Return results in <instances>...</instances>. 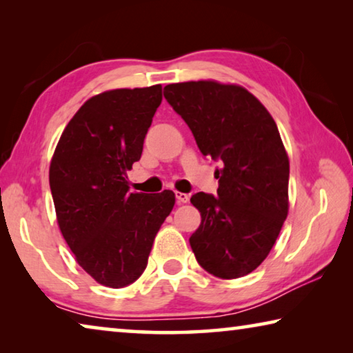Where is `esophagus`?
Masks as SVG:
<instances>
[{"label": "esophagus", "instance_id": "obj_1", "mask_svg": "<svg viewBox=\"0 0 353 353\" xmlns=\"http://www.w3.org/2000/svg\"><path fill=\"white\" fill-rule=\"evenodd\" d=\"M176 199H177V202L179 204H187L188 202V199H190V196L187 194V193H176Z\"/></svg>", "mask_w": 353, "mask_h": 353}]
</instances>
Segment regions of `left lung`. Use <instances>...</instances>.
Instances as JSON below:
<instances>
[{"instance_id": "1", "label": "left lung", "mask_w": 353, "mask_h": 353, "mask_svg": "<svg viewBox=\"0 0 353 353\" xmlns=\"http://www.w3.org/2000/svg\"><path fill=\"white\" fill-rule=\"evenodd\" d=\"M165 99L199 151L221 162L218 194L196 193L201 225L190 236L196 260L219 279L261 265L288 214L290 160L270 112L246 88L216 81L170 83Z\"/></svg>"}]
</instances>
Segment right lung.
Masks as SVG:
<instances>
[{
    "label": "right lung",
    "mask_w": 353,
    "mask_h": 353,
    "mask_svg": "<svg viewBox=\"0 0 353 353\" xmlns=\"http://www.w3.org/2000/svg\"><path fill=\"white\" fill-rule=\"evenodd\" d=\"M162 85L99 93L70 119L50 166L57 223L82 270L123 288L146 270L160 225L174 207L171 190L129 193Z\"/></svg>",
    "instance_id": "1"
}]
</instances>
